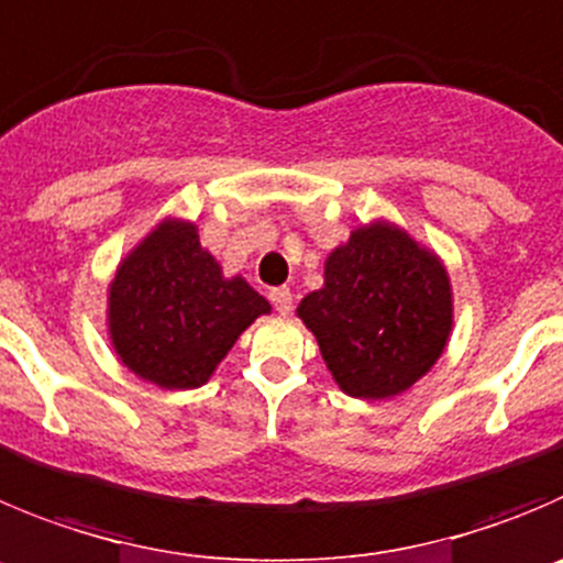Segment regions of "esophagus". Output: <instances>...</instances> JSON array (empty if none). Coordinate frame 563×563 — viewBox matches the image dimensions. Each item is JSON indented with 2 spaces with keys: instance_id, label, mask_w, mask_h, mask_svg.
I'll use <instances>...</instances> for the list:
<instances>
[{
  "instance_id": "1",
  "label": "esophagus",
  "mask_w": 563,
  "mask_h": 563,
  "mask_svg": "<svg viewBox=\"0 0 563 563\" xmlns=\"http://www.w3.org/2000/svg\"><path fill=\"white\" fill-rule=\"evenodd\" d=\"M269 299H272V306H275V311H277V313H283V317H286V313H291L294 297H291V291H288L286 286L272 288V291H269Z\"/></svg>"
}]
</instances>
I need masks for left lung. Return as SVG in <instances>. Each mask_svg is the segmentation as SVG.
<instances>
[{
    "mask_svg": "<svg viewBox=\"0 0 563 563\" xmlns=\"http://www.w3.org/2000/svg\"><path fill=\"white\" fill-rule=\"evenodd\" d=\"M297 317L317 335L339 388L386 400L441 358L453 330V291L439 255L391 222L353 230L324 261V286Z\"/></svg>",
    "mask_w": 563,
    "mask_h": 563,
    "instance_id": "8db88e82",
    "label": "left lung"
}]
</instances>
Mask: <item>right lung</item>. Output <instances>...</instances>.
I'll return each instance as SVG.
<instances>
[{"instance_id": "obj_1", "label": "right lung", "mask_w": 563, "mask_h": 563, "mask_svg": "<svg viewBox=\"0 0 563 563\" xmlns=\"http://www.w3.org/2000/svg\"><path fill=\"white\" fill-rule=\"evenodd\" d=\"M266 302L241 275L224 277L197 224L163 219L115 269L108 330L130 372L161 388H197Z\"/></svg>"}]
</instances>
